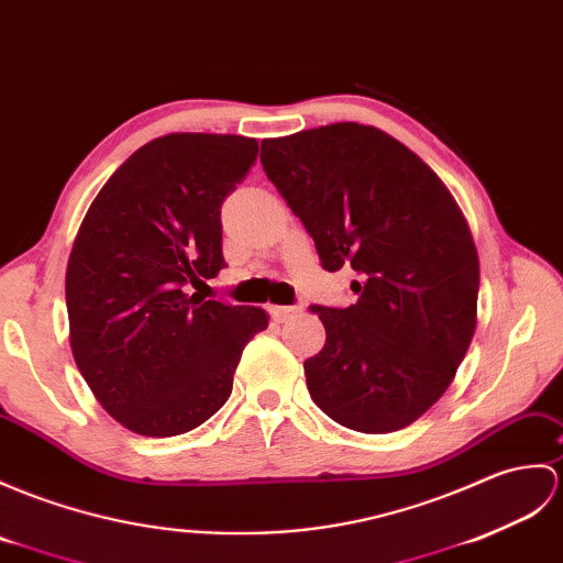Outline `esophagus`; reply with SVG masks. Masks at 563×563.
I'll list each match as a JSON object with an SVG mask.
<instances>
[{
    "label": "esophagus",
    "instance_id": "1",
    "mask_svg": "<svg viewBox=\"0 0 563 563\" xmlns=\"http://www.w3.org/2000/svg\"><path fill=\"white\" fill-rule=\"evenodd\" d=\"M299 313V307H271V317L276 321H290Z\"/></svg>",
    "mask_w": 563,
    "mask_h": 563
}]
</instances>
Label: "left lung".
<instances>
[{
    "mask_svg": "<svg viewBox=\"0 0 563 563\" xmlns=\"http://www.w3.org/2000/svg\"><path fill=\"white\" fill-rule=\"evenodd\" d=\"M261 165L325 271L350 266L357 302L319 307L305 362L319 408L347 429L412 424L451 386L477 325L479 258L434 169L376 126L338 122L261 141Z\"/></svg>",
    "mask_w": 563,
    "mask_h": 563,
    "instance_id": "1",
    "label": "left lung"
}]
</instances>
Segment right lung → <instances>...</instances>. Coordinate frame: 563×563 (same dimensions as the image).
Returning a JSON list of instances; mask_svg holds the SVG:
<instances>
[{"mask_svg":"<svg viewBox=\"0 0 563 563\" xmlns=\"http://www.w3.org/2000/svg\"><path fill=\"white\" fill-rule=\"evenodd\" d=\"M258 141L167 134L117 167L78 228L67 266L69 343L88 388L141 437L203 424L232 394L268 313L199 292L225 266L220 206Z\"/></svg>","mask_w":563,"mask_h":563,"instance_id":"obj_1","label":"right lung"}]
</instances>
